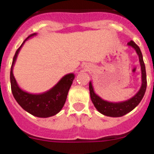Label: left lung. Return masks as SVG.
Masks as SVG:
<instances>
[{"label": "left lung", "instance_id": "1", "mask_svg": "<svg viewBox=\"0 0 154 154\" xmlns=\"http://www.w3.org/2000/svg\"><path fill=\"white\" fill-rule=\"evenodd\" d=\"M128 45L132 47L135 50L139 57V61H140V68H141V87H140L139 91L129 100L124 102H120V103H112V102L103 100V99L99 97L98 95L96 94L94 90H93L92 83L90 82L89 88H90V98H91L92 102L96 109L104 116H109V117H121V116H125L127 113L132 111L140 103L144 96L146 88V75L142 53L140 51V48L135 44L134 42L130 41L128 43Z\"/></svg>", "mask_w": 154, "mask_h": 154}]
</instances>
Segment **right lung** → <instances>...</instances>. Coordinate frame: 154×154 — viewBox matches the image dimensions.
Wrapping results in <instances>:
<instances>
[{
  "label": "right lung",
  "instance_id": "obj_1",
  "mask_svg": "<svg viewBox=\"0 0 154 154\" xmlns=\"http://www.w3.org/2000/svg\"><path fill=\"white\" fill-rule=\"evenodd\" d=\"M34 35H36V33L29 35L14 54L11 68V90L16 101L25 111L36 117L48 118L58 113L63 108L74 79V74L73 73L66 74L51 90L43 93L32 94L20 88L13 74V68L23 45L28 38Z\"/></svg>",
  "mask_w": 154,
  "mask_h": 154
}]
</instances>
